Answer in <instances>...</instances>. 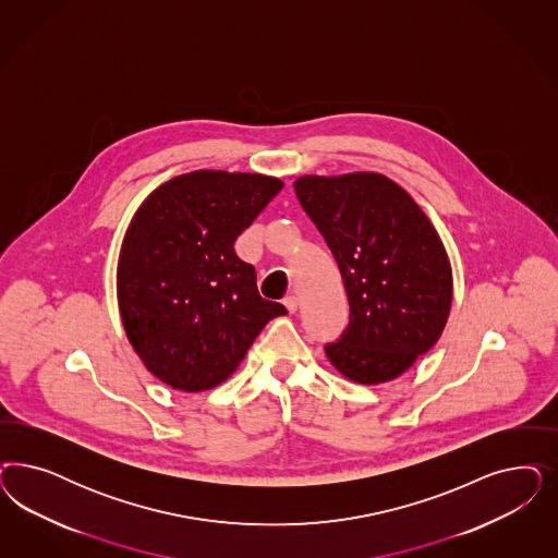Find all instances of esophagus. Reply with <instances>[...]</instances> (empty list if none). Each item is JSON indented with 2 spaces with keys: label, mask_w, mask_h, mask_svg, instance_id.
Here are the masks:
<instances>
[{
  "label": "esophagus",
  "mask_w": 558,
  "mask_h": 558,
  "mask_svg": "<svg viewBox=\"0 0 558 558\" xmlns=\"http://www.w3.org/2000/svg\"><path fill=\"white\" fill-rule=\"evenodd\" d=\"M283 304H286V307H288L289 314H293V312L298 310V306H300V302H298V298H295V295H288Z\"/></svg>",
  "instance_id": "34e87169"
}]
</instances>
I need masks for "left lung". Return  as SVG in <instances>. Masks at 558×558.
<instances>
[{
	"label": "left lung",
	"mask_w": 558,
	"mask_h": 558,
	"mask_svg": "<svg viewBox=\"0 0 558 558\" xmlns=\"http://www.w3.org/2000/svg\"><path fill=\"white\" fill-rule=\"evenodd\" d=\"M341 269L349 326L326 357L351 381L402 376L439 341L453 298L450 256L429 217L378 172L293 182Z\"/></svg>",
	"instance_id": "1"
}]
</instances>
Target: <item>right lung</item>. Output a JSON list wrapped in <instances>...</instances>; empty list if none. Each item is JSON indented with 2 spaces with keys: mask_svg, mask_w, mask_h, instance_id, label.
Returning <instances> with one entry per match:
<instances>
[{
  "mask_svg": "<svg viewBox=\"0 0 558 558\" xmlns=\"http://www.w3.org/2000/svg\"><path fill=\"white\" fill-rule=\"evenodd\" d=\"M283 189L256 172L195 170L154 189L126 226L117 300L151 376L180 392L230 378L258 332L288 310L263 300L234 242Z\"/></svg>",
  "mask_w": 558,
  "mask_h": 558,
  "instance_id": "obj_1",
  "label": "right lung"
}]
</instances>
